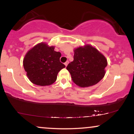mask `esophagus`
Wrapping results in <instances>:
<instances>
[{"instance_id": "esophagus-1", "label": "esophagus", "mask_w": 134, "mask_h": 134, "mask_svg": "<svg viewBox=\"0 0 134 134\" xmlns=\"http://www.w3.org/2000/svg\"><path fill=\"white\" fill-rule=\"evenodd\" d=\"M69 61H67V62H65V64H65V65L66 66V67H67V65H68V64H69Z\"/></svg>"}]
</instances>
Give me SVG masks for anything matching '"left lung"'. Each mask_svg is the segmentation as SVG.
<instances>
[{
  "instance_id": "left-lung-1",
  "label": "left lung",
  "mask_w": 134,
  "mask_h": 134,
  "mask_svg": "<svg viewBox=\"0 0 134 134\" xmlns=\"http://www.w3.org/2000/svg\"><path fill=\"white\" fill-rule=\"evenodd\" d=\"M107 60L103 54L91 45L80 47L74 50V60L67 69L72 81L81 87L91 86L99 82L105 74Z\"/></svg>"
}]
</instances>
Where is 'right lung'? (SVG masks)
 <instances>
[{"instance_id": "add662e5", "label": "right lung", "mask_w": 134, "mask_h": 134, "mask_svg": "<svg viewBox=\"0 0 134 134\" xmlns=\"http://www.w3.org/2000/svg\"><path fill=\"white\" fill-rule=\"evenodd\" d=\"M54 47L40 43L29 50L23 60L27 77L36 85H51L55 82L58 72L65 66L60 62L61 53Z\"/></svg>"}]
</instances>
